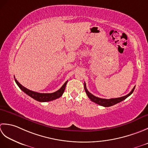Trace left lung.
Segmentation results:
<instances>
[{
  "instance_id": "obj_1",
  "label": "left lung",
  "mask_w": 148,
  "mask_h": 148,
  "mask_svg": "<svg viewBox=\"0 0 148 148\" xmlns=\"http://www.w3.org/2000/svg\"><path fill=\"white\" fill-rule=\"evenodd\" d=\"M135 87H134V88L132 89V91L130 92L129 94H128L127 95H126V96H122V97L117 98H111V99H103V98H100L96 97V96L92 95L91 93H90L88 91V90H87V88H86V83H84V89H85L86 94H87V96L89 97V98L91 99L92 101L95 102V103H97L99 105H101V106L105 107L112 106V105L118 103H119V102L124 100V99H125L126 98H128L129 96H130L132 94V93H133L134 89H135Z\"/></svg>"
}]
</instances>
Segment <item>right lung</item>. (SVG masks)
<instances>
[{
	"instance_id": "right-lung-1",
	"label": "right lung",
	"mask_w": 148,
	"mask_h": 148,
	"mask_svg": "<svg viewBox=\"0 0 148 148\" xmlns=\"http://www.w3.org/2000/svg\"><path fill=\"white\" fill-rule=\"evenodd\" d=\"M14 80L15 82H16L18 86L20 87L22 91H23L24 92L26 93V94L29 95V96H31V97L33 99H34L40 102H46V101H52V100H54V99L61 97L64 92L66 84L68 82V81H66V82L63 84V86L61 87V88H60V89H59L58 91H57L56 92H54L52 93H40V92L31 91V90L25 88V87H23V86L21 85V84L18 82L16 78H14Z\"/></svg>"
}]
</instances>
